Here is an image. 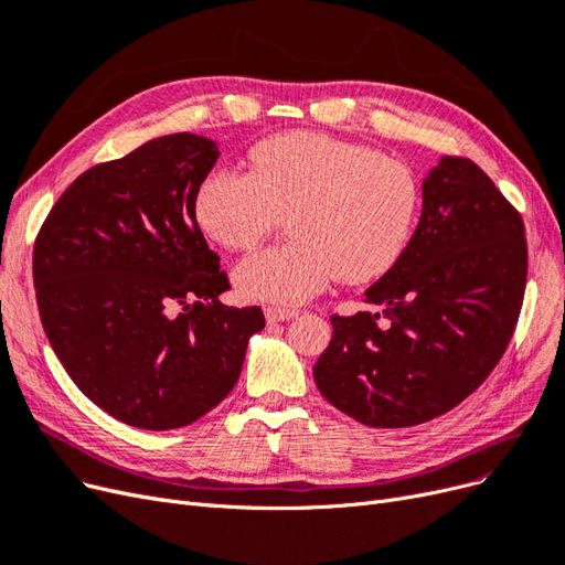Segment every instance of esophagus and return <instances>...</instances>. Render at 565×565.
I'll return each mask as SVG.
<instances>
[{"mask_svg": "<svg viewBox=\"0 0 565 565\" xmlns=\"http://www.w3.org/2000/svg\"><path fill=\"white\" fill-rule=\"evenodd\" d=\"M298 317V309H288V307H265V319L269 323H279V321H290Z\"/></svg>", "mask_w": 565, "mask_h": 565, "instance_id": "34e87169", "label": "esophagus"}]
</instances>
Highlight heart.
Masks as SVG:
<instances>
[{
  "instance_id": "b5f03b06",
  "label": "heart",
  "mask_w": 565,
  "mask_h": 565,
  "mask_svg": "<svg viewBox=\"0 0 565 565\" xmlns=\"http://www.w3.org/2000/svg\"><path fill=\"white\" fill-rule=\"evenodd\" d=\"M420 209V180L406 163L315 131L260 140L248 173L213 169L194 194L199 225L227 250L260 242L288 213L294 242L248 253L232 271L242 298L284 307L335 277L363 284L385 275L408 248Z\"/></svg>"
}]
</instances>
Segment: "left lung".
I'll return each instance as SVG.
<instances>
[{
  "instance_id": "8db88e82",
  "label": "left lung",
  "mask_w": 565,
  "mask_h": 565,
  "mask_svg": "<svg viewBox=\"0 0 565 565\" xmlns=\"http://www.w3.org/2000/svg\"><path fill=\"white\" fill-rule=\"evenodd\" d=\"M527 275L519 211L475 161L441 157L398 263L366 290L375 312L331 317L315 363L319 392L369 427H413L448 413L502 359Z\"/></svg>"
}]
</instances>
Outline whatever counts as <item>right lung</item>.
I'll return each instance as SVG.
<instances>
[{"label":"right lung","mask_w":565,"mask_h":565,"mask_svg":"<svg viewBox=\"0 0 565 565\" xmlns=\"http://www.w3.org/2000/svg\"><path fill=\"white\" fill-rule=\"evenodd\" d=\"M221 150L171 134L82 173L51 209L32 277L44 333L72 382L138 429H178L239 380L260 307H227L194 194Z\"/></svg>","instance_id":"1"}]
</instances>
